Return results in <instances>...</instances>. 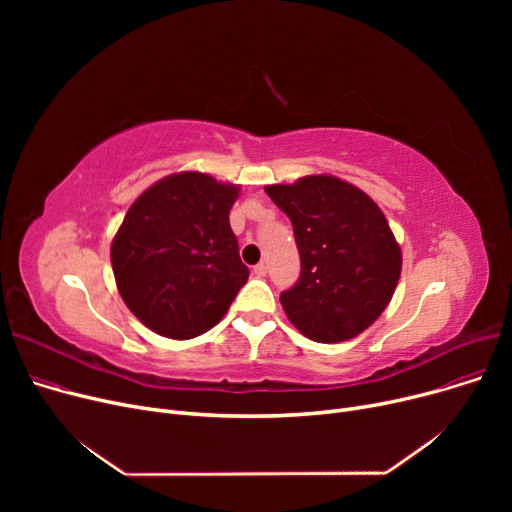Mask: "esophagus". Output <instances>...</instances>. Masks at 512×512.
<instances>
[{
	"instance_id": "obj_1",
	"label": "esophagus",
	"mask_w": 512,
	"mask_h": 512,
	"mask_svg": "<svg viewBox=\"0 0 512 512\" xmlns=\"http://www.w3.org/2000/svg\"><path fill=\"white\" fill-rule=\"evenodd\" d=\"M253 274H255L257 278H263V276L267 274V265H265V263H257V265L253 267Z\"/></svg>"
}]
</instances>
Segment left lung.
I'll return each mask as SVG.
<instances>
[{"instance_id": "1", "label": "left lung", "mask_w": 512, "mask_h": 512, "mask_svg": "<svg viewBox=\"0 0 512 512\" xmlns=\"http://www.w3.org/2000/svg\"><path fill=\"white\" fill-rule=\"evenodd\" d=\"M265 193L288 215L301 278L280 294L292 326L315 342L359 336L388 307L402 255L386 215L361 188L336 176L270 184Z\"/></svg>"}]
</instances>
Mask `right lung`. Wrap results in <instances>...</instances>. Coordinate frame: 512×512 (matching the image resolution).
Masks as SVG:
<instances>
[{
  "mask_svg": "<svg viewBox=\"0 0 512 512\" xmlns=\"http://www.w3.org/2000/svg\"><path fill=\"white\" fill-rule=\"evenodd\" d=\"M238 193L236 184L180 172L130 205L112 242V267L122 301L155 334H205L247 284L228 220Z\"/></svg>",
  "mask_w": 512,
  "mask_h": 512,
  "instance_id": "1",
  "label": "right lung"
}]
</instances>
